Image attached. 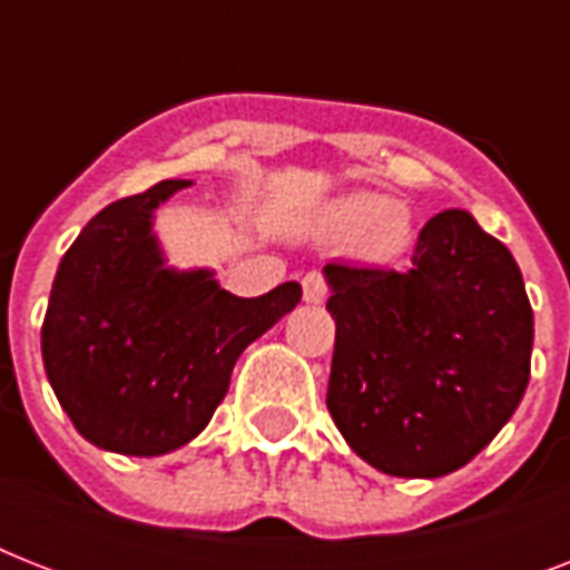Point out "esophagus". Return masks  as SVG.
<instances>
[{"label": "esophagus", "instance_id": "obj_1", "mask_svg": "<svg viewBox=\"0 0 570 570\" xmlns=\"http://www.w3.org/2000/svg\"><path fill=\"white\" fill-rule=\"evenodd\" d=\"M302 289H304V302L320 304L325 302V295H328V281L322 277V272H307V275L302 277Z\"/></svg>", "mask_w": 570, "mask_h": 570}]
</instances>
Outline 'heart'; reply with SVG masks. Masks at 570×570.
Masks as SVG:
<instances>
[{"instance_id":"1","label":"heart","mask_w":570,"mask_h":570,"mask_svg":"<svg viewBox=\"0 0 570 570\" xmlns=\"http://www.w3.org/2000/svg\"><path fill=\"white\" fill-rule=\"evenodd\" d=\"M320 233L331 242H352L361 236V257L370 263H393L414 245V218L405 206L393 204L379 191H348L334 197L320 215Z\"/></svg>"}]
</instances>
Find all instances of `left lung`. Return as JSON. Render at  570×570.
<instances>
[{
	"mask_svg": "<svg viewBox=\"0 0 570 570\" xmlns=\"http://www.w3.org/2000/svg\"><path fill=\"white\" fill-rule=\"evenodd\" d=\"M411 263L325 266L337 322L325 402L366 464L434 479L485 450L521 405L532 307L509 248L464 209L429 218Z\"/></svg>",
	"mask_w": 570,
	"mask_h": 570,
	"instance_id": "obj_1",
	"label": "left lung"
}]
</instances>
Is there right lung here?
Listing matches in <instances>:
<instances>
[{
	"mask_svg": "<svg viewBox=\"0 0 570 570\" xmlns=\"http://www.w3.org/2000/svg\"><path fill=\"white\" fill-rule=\"evenodd\" d=\"M186 186L120 197L58 263L40 352L76 432L100 450L150 459L197 438L242 352L302 302L295 281L239 298L209 268L165 266L154 209Z\"/></svg>",
	"mask_w": 570,
	"mask_h": 570,
	"instance_id": "1",
	"label": "right lung"
}]
</instances>
